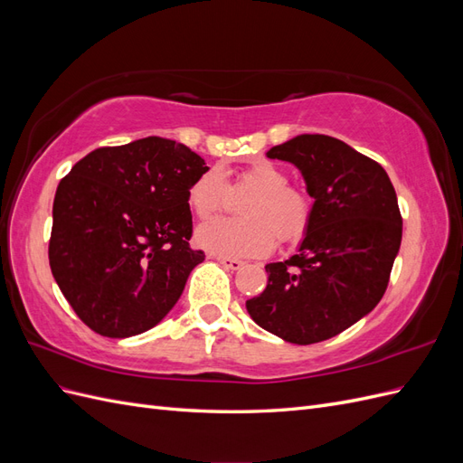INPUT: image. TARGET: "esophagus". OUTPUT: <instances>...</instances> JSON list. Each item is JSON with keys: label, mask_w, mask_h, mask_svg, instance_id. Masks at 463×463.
I'll use <instances>...</instances> for the list:
<instances>
[{"label": "esophagus", "mask_w": 463, "mask_h": 463, "mask_svg": "<svg viewBox=\"0 0 463 463\" xmlns=\"http://www.w3.org/2000/svg\"><path fill=\"white\" fill-rule=\"evenodd\" d=\"M216 260L223 266V269H228V270H240L241 266H243V262L241 260H237V259H228V257H216Z\"/></svg>", "instance_id": "1"}]
</instances>
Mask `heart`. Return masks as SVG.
I'll use <instances>...</instances> for the list:
<instances>
[{"mask_svg": "<svg viewBox=\"0 0 463 463\" xmlns=\"http://www.w3.org/2000/svg\"><path fill=\"white\" fill-rule=\"evenodd\" d=\"M237 197L243 220L218 218L197 232L204 249L223 257H262L279 243H298L313 220V201L305 189L289 184V174L272 162H253L237 172L233 184L218 170L204 172L189 189V204L201 220L216 216Z\"/></svg>", "mask_w": 463, "mask_h": 463, "instance_id": "obj_1", "label": "heart"}]
</instances>
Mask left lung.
Segmentation results:
<instances>
[{"label": "left lung", "mask_w": 463, "mask_h": 463, "mask_svg": "<svg viewBox=\"0 0 463 463\" xmlns=\"http://www.w3.org/2000/svg\"><path fill=\"white\" fill-rule=\"evenodd\" d=\"M266 156L299 167L313 220L298 255L264 266L269 284L247 311L278 338L317 344L383 299L402 243L396 191L381 164L328 135H299Z\"/></svg>", "instance_id": "1"}]
</instances>
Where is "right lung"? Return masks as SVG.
<instances>
[{"instance_id":"add662e5","label":"right lung","mask_w":463,"mask_h":463,"mask_svg":"<svg viewBox=\"0 0 463 463\" xmlns=\"http://www.w3.org/2000/svg\"><path fill=\"white\" fill-rule=\"evenodd\" d=\"M208 167L162 137L96 148L58 185L52 274L77 317L106 338L156 326L204 253L189 245V189Z\"/></svg>"}]
</instances>
